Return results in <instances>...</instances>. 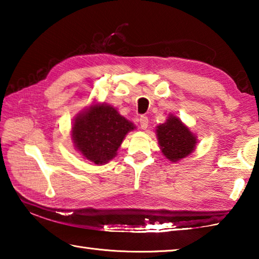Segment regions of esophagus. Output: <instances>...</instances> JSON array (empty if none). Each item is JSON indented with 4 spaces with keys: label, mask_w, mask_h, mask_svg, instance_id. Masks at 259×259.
Returning <instances> with one entry per match:
<instances>
[{
    "label": "esophagus",
    "mask_w": 259,
    "mask_h": 259,
    "mask_svg": "<svg viewBox=\"0 0 259 259\" xmlns=\"http://www.w3.org/2000/svg\"><path fill=\"white\" fill-rule=\"evenodd\" d=\"M139 123H140V128L146 129L148 126V117L145 115H142L139 117Z\"/></svg>",
    "instance_id": "obj_1"
}]
</instances>
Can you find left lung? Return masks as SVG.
<instances>
[{
    "instance_id": "obj_1",
    "label": "left lung",
    "mask_w": 259,
    "mask_h": 259,
    "mask_svg": "<svg viewBox=\"0 0 259 259\" xmlns=\"http://www.w3.org/2000/svg\"><path fill=\"white\" fill-rule=\"evenodd\" d=\"M156 136L162 153L171 162L184 159L195 150V135L172 114L164 123L157 125Z\"/></svg>"
}]
</instances>
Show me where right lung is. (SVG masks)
<instances>
[{
    "mask_svg": "<svg viewBox=\"0 0 259 259\" xmlns=\"http://www.w3.org/2000/svg\"><path fill=\"white\" fill-rule=\"evenodd\" d=\"M135 125L111 105H91L78 114L72 125L74 146L87 160L105 164L116 155L125 135Z\"/></svg>",
    "mask_w": 259,
    "mask_h": 259,
    "instance_id": "1",
    "label": "right lung"
}]
</instances>
